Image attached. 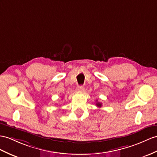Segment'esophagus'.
I'll return each instance as SVG.
<instances>
[{
    "instance_id": "1",
    "label": "esophagus",
    "mask_w": 157,
    "mask_h": 157,
    "mask_svg": "<svg viewBox=\"0 0 157 157\" xmlns=\"http://www.w3.org/2000/svg\"><path fill=\"white\" fill-rule=\"evenodd\" d=\"M84 89H85V87H84L83 86H79L76 87V90L78 92H82L84 90Z\"/></svg>"
}]
</instances>
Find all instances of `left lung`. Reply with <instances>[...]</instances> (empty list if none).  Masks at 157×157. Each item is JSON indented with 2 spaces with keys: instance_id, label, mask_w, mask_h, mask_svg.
<instances>
[{
  "instance_id": "left-lung-1",
  "label": "left lung",
  "mask_w": 157,
  "mask_h": 157,
  "mask_svg": "<svg viewBox=\"0 0 157 157\" xmlns=\"http://www.w3.org/2000/svg\"><path fill=\"white\" fill-rule=\"evenodd\" d=\"M96 105L98 106V107H101V106H102V103L99 102H96Z\"/></svg>"
}]
</instances>
